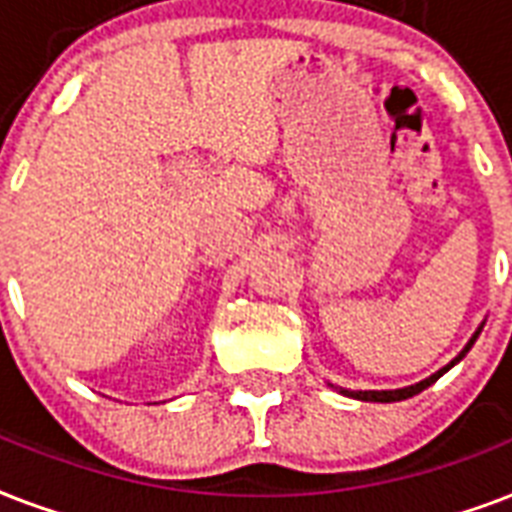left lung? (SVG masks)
Returning <instances> with one entry per match:
<instances>
[{
	"label": "left lung",
	"instance_id": "1",
	"mask_svg": "<svg viewBox=\"0 0 512 512\" xmlns=\"http://www.w3.org/2000/svg\"><path fill=\"white\" fill-rule=\"evenodd\" d=\"M478 334H481V328L475 331V336H473V339H470V342H467L465 350L459 352L457 358L451 360L449 366L441 368L438 374H433V376H430V379H425V382L411 384V387H403V390H342V392H344V395H350V398L374 400V403H392V400H406V398H411V395H417V392H422V390H425V387H430V384H433V382H438V379H441V376L446 374V371H449L451 366H454V363H459V360L465 358L467 350H470V347H473V344H475V339H478Z\"/></svg>",
	"mask_w": 512,
	"mask_h": 512
}]
</instances>
